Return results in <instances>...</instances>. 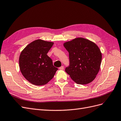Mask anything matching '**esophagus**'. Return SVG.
Listing matches in <instances>:
<instances>
[{
    "label": "esophagus",
    "instance_id": "34e87169",
    "mask_svg": "<svg viewBox=\"0 0 121 121\" xmlns=\"http://www.w3.org/2000/svg\"><path fill=\"white\" fill-rule=\"evenodd\" d=\"M59 69H60V70H63V69H64V66H61L59 68Z\"/></svg>",
    "mask_w": 121,
    "mask_h": 121
}]
</instances>
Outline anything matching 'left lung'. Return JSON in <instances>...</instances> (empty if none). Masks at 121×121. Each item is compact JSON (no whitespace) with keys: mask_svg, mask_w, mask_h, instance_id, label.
Listing matches in <instances>:
<instances>
[{"mask_svg":"<svg viewBox=\"0 0 121 121\" xmlns=\"http://www.w3.org/2000/svg\"><path fill=\"white\" fill-rule=\"evenodd\" d=\"M69 52V65L65 71L76 83L85 85L95 78L99 71L102 54L95 43L83 38L64 43Z\"/></svg>","mask_w":121,"mask_h":121,"instance_id":"left-lung-1","label":"left lung"}]
</instances>
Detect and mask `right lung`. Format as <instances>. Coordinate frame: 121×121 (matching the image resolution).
Here are the masks:
<instances>
[{"label":"right lung","instance_id":"add662e5","mask_svg":"<svg viewBox=\"0 0 121 121\" xmlns=\"http://www.w3.org/2000/svg\"><path fill=\"white\" fill-rule=\"evenodd\" d=\"M53 42L38 39L32 42L21 52L20 71L27 80L35 85H43L52 80L58 69L47 53Z\"/></svg>","mask_w":121,"mask_h":121}]
</instances>
